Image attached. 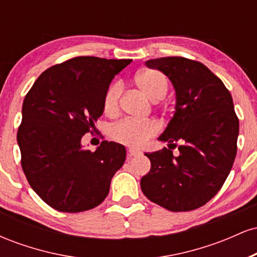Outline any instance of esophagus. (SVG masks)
<instances>
[{
    "instance_id": "1",
    "label": "esophagus",
    "mask_w": 257,
    "mask_h": 257,
    "mask_svg": "<svg viewBox=\"0 0 257 257\" xmlns=\"http://www.w3.org/2000/svg\"><path fill=\"white\" fill-rule=\"evenodd\" d=\"M140 151H139V150H137V149H129L128 150V156L129 157H137V156H139L140 155Z\"/></svg>"
}]
</instances>
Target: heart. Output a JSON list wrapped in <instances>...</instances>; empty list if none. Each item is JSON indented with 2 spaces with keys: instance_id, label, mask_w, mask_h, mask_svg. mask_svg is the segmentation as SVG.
<instances>
[{
  "instance_id": "1",
  "label": "heart",
  "mask_w": 257,
  "mask_h": 257,
  "mask_svg": "<svg viewBox=\"0 0 257 257\" xmlns=\"http://www.w3.org/2000/svg\"><path fill=\"white\" fill-rule=\"evenodd\" d=\"M135 84L139 89L152 101H158L167 95L168 79L157 70H144L135 76ZM123 93V85L120 82L114 81L108 85L102 98V110L108 117H114L119 112V101ZM159 131L156 120H137L125 118L111 128V138L122 145L131 147H140L147 140L155 137Z\"/></svg>"
}]
</instances>
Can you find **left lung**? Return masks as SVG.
<instances>
[{
    "mask_svg": "<svg viewBox=\"0 0 257 257\" xmlns=\"http://www.w3.org/2000/svg\"><path fill=\"white\" fill-rule=\"evenodd\" d=\"M145 65L168 76L176 105L158 138L167 141L169 149L145 153L151 170L141 178V190L151 202L170 211L194 210L219 192L237 155L239 120L232 95L199 61L167 57L151 59ZM175 146L178 156L171 151Z\"/></svg>",
    "mask_w": 257,
    "mask_h": 257,
    "instance_id": "8db88e82",
    "label": "left lung"
}]
</instances>
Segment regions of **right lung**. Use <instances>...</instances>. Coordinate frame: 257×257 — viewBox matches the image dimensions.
Segmentation results:
<instances>
[{
	"label": "right lung",
	"instance_id": "obj_1",
	"mask_svg": "<svg viewBox=\"0 0 257 257\" xmlns=\"http://www.w3.org/2000/svg\"><path fill=\"white\" fill-rule=\"evenodd\" d=\"M131 63L72 58L41 73L26 94L17 134L22 167L32 190L55 210L81 213L107 197L125 147L105 140L90 151L81 140L95 129L111 81Z\"/></svg>",
	"mask_w": 257,
	"mask_h": 257
}]
</instances>
